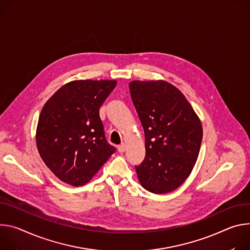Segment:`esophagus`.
Here are the masks:
<instances>
[{
	"label": "esophagus",
	"mask_w": 250,
	"mask_h": 250,
	"mask_svg": "<svg viewBox=\"0 0 250 250\" xmlns=\"http://www.w3.org/2000/svg\"><path fill=\"white\" fill-rule=\"evenodd\" d=\"M117 149H118V151H119L120 153H123V152H125V150H126V145H125L124 143H122L121 145H119V146L117 147Z\"/></svg>",
	"instance_id": "1"
}]
</instances>
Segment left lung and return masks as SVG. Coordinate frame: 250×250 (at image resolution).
I'll use <instances>...</instances> for the list:
<instances>
[{"mask_svg": "<svg viewBox=\"0 0 250 250\" xmlns=\"http://www.w3.org/2000/svg\"><path fill=\"white\" fill-rule=\"evenodd\" d=\"M131 98L145 133L146 156L135 166L142 187L154 193L178 188L195 166L203 127L185 95L164 80L129 83Z\"/></svg>", "mask_w": 250, "mask_h": 250, "instance_id": "1", "label": "left lung"}]
</instances>
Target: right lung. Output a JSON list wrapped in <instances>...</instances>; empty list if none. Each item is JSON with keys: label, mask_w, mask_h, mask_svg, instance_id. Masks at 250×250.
<instances>
[{"label": "right lung", "mask_w": 250, "mask_h": 250, "mask_svg": "<svg viewBox=\"0 0 250 250\" xmlns=\"http://www.w3.org/2000/svg\"><path fill=\"white\" fill-rule=\"evenodd\" d=\"M116 80H74L44 104L36 141L47 168L74 187L88 183L116 149L105 138L99 108Z\"/></svg>", "instance_id": "add662e5"}]
</instances>
